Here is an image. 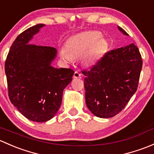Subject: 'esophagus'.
<instances>
[{"label":"esophagus","mask_w":154,"mask_h":154,"mask_svg":"<svg viewBox=\"0 0 154 154\" xmlns=\"http://www.w3.org/2000/svg\"><path fill=\"white\" fill-rule=\"evenodd\" d=\"M81 76H82V74H81L79 72H78V71H75V72H74V74H73V78H74V79H78V78H81Z\"/></svg>","instance_id":"esophagus-1"}]
</instances>
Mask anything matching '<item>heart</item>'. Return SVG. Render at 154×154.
I'll return each mask as SVG.
<instances>
[{
    "label": "heart",
    "mask_w": 154,
    "mask_h": 154,
    "mask_svg": "<svg viewBox=\"0 0 154 154\" xmlns=\"http://www.w3.org/2000/svg\"><path fill=\"white\" fill-rule=\"evenodd\" d=\"M97 31H87L69 38L61 51V57L66 61L82 57L85 65L97 63L107 50V43Z\"/></svg>",
    "instance_id": "heart-1"
}]
</instances>
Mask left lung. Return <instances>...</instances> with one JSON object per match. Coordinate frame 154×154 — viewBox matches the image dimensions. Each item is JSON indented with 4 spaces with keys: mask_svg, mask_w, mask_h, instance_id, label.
<instances>
[{
    "mask_svg": "<svg viewBox=\"0 0 154 154\" xmlns=\"http://www.w3.org/2000/svg\"><path fill=\"white\" fill-rule=\"evenodd\" d=\"M142 66L139 49L131 44L107 52L90 70L82 71L86 104L92 113L106 119L121 112L137 90Z\"/></svg>",
    "mask_w": 154,
    "mask_h": 154,
    "instance_id": "8db88e82",
    "label": "left lung"
}]
</instances>
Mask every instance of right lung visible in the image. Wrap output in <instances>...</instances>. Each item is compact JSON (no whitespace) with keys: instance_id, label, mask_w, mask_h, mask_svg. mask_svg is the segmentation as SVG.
<instances>
[{"instance_id":"1","label":"right lung","mask_w":154,"mask_h":154,"mask_svg":"<svg viewBox=\"0 0 154 154\" xmlns=\"http://www.w3.org/2000/svg\"><path fill=\"white\" fill-rule=\"evenodd\" d=\"M44 24L28 28L16 38L5 61L11 102L26 119L37 122L51 119L59 109L64 89L74 71L53 67L57 54L51 47L29 44Z\"/></svg>"}]
</instances>
